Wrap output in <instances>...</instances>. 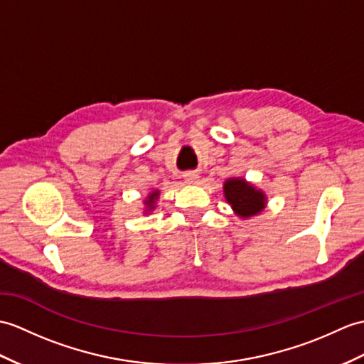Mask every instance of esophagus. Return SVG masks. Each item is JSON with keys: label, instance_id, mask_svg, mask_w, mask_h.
Returning a JSON list of instances; mask_svg holds the SVG:
<instances>
[{"label": "esophagus", "instance_id": "1", "mask_svg": "<svg viewBox=\"0 0 364 364\" xmlns=\"http://www.w3.org/2000/svg\"><path fill=\"white\" fill-rule=\"evenodd\" d=\"M200 180V175L196 173V172H188L184 173V181L188 184H197Z\"/></svg>", "mask_w": 364, "mask_h": 364}]
</instances>
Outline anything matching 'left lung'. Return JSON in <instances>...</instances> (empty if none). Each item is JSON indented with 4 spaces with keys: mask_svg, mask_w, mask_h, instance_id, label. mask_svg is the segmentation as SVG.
Here are the masks:
<instances>
[{
    "mask_svg": "<svg viewBox=\"0 0 364 364\" xmlns=\"http://www.w3.org/2000/svg\"><path fill=\"white\" fill-rule=\"evenodd\" d=\"M223 196L234 214L243 220L259 215L268 203L265 192L242 176H232L223 183Z\"/></svg>",
    "mask_w": 364,
    "mask_h": 364,
    "instance_id": "1",
    "label": "left lung"
}]
</instances>
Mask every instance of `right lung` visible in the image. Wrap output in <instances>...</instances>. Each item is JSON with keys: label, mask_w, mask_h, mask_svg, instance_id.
Returning a JSON list of instances; mask_svg holds the SVG:
<instances>
[{"label": "right lung", "mask_w": 364, "mask_h": 364, "mask_svg": "<svg viewBox=\"0 0 364 364\" xmlns=\"http://www.w3.org/2000/svg\"><path fill=\"white\" fill-rule=\"evenodd\" d=\"M158 198H159V189H155V191L149 192V196L142 200V203H144V214H150L151 210H155Z\"/></svg>", "instance_id": "obj_1"}]
</instances>
